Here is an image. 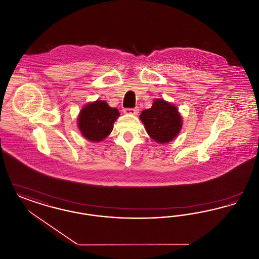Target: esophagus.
Segmentation results:
<instances>
[{
    "instance_id": "1",
    "label": "esophagus",
    "mask_w": 259,
    "mask_h": 259,
    "mask_svg": "<svg viewBox=\"0 0 259 259\" xmlns=\"http://www.w3.org/2000/svg\"><path fill=\"white\" fill-rule=\"evenodd\" d=\"M139 108H133V109H126L124 112L125 113H130V114H134V115H137L138 113H139Z\"/></svg>"
}]
</instances>
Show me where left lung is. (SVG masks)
I'll return each mask as SVG.
<instances>
[{
  "mask_svg": "<svg viewBox=\"0 0 259 259\" xmlns=\"http://www.w3.org/2000/svg\"><path fill=\"white\" fill-rule=\"evenodd\" d=\"M140 119L148 136L158 144H166L179 135L183 121L177 107L163 99H155L151 108L142 111Z\"/></svg>",
  "mask_w": 259,
  "mask_h": 259,
  "instance_id": "left-lung-1",
  "label": "left lung"
}]
</instances>
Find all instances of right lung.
<instances>
[{
  "instance_id": "1",
  "label": "right lung",
  "mask_w": 259,
  "mask_h": 259,
  "mask_svg": "<svg viewBox=\"0 0 259 259\" xmlns=\"http://www.w3.org/2000/svg\"><path fill=\"white\" fill-rule=\"evenodd\" d=\"M119 111L105 101L97 100L84 106L79 112L77 124L82 136L91 142H101L111 134Z\"/></svg>"
}]
</instances>
